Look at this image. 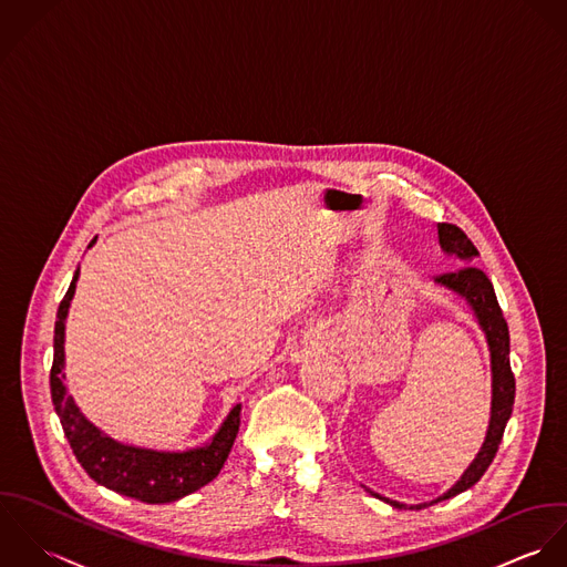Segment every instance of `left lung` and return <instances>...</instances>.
<instances>
[{
  "instance_id": "obj_1",
  "label": "left lung",
  "mask_w": 567,
  "mask_h": 567,
  "mask_svg": "<svg viewBox=\"0 0 567 567\" xmlns=\"http://www.w3.org/2000/svg\"><path fill=\"white\" fill-rule=\"evenodd\" d=\"M439 240L445 254L457 256L464 262H471L477 256L475 245L468 240V236L452 224H439ZM436 285L450 289L453 293L462 296L466 300V305L471 307L480 329L486 336V343L491 350V374H493V396H491V421H488V432L484 439L482 450L475 455V460L468 464V468L462 473V477L453 484L447 493H443L441 497L425 502V504H416L410 508H425L432 504H439L443 499H450L453 495L471 488L488 468V464L493 462L497 447L502 443L504 436V427L511 419L513 412V403H515V377L511 370V338H508V327L506 320L502 316V309L497 305L495 298V289L491 285V280L486 278V274L473 265H464L450 274H441L434 278ZM372 493V491H370ZM377 495V493H372ZM379 499L388 502L394 508H405V504L388 499L377 495Z\"/></svg>"
}]
</instances>
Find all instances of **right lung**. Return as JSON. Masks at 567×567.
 <instances>
[{
  "label": "right lung",
  "instance_id": "obj_1",
  "mask_svg": "<svg viewBox=\"0 0 567 567\" xmlns=\"http://www.w3.org/2000/svg\"><path fill=\"white\" fill-rule=\"evenodd\" d=\"M94 243L96 238L90 243V247ZM76 280L79 269L56 311L54 359L50 370L52 403L76 460L94 482L146 504H168L199 491L202 486L213 482L226 464L227 453L236 441L240 425V403L229 410L226 421L221 423L219 432L213 436L210 443L188 452H157L122 445L103 434L81 414L79 405L68 394V388L63 383L65 318L76 291Z\"/></svg>",
  "mask_w": 567,
  "mask_h": 567
}]
</instances>
